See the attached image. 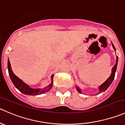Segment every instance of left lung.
Segmentation results:
<instances>
[{
	"mask_svg": "<svg viewBox=\"0 0 125 125\" xmlns=\"http://www.w3.org/2000/svg\"><path fill=\"white\" fill-rule=\"evenodd\" d=\"M112 47H113V48L114 49V50L115 51V48L114 45L112 43ZM117 63H118V56H117V57H116V63L115 64L114 66H113V68H112V73H111V76L108 77V79H107L106 80L104 83H103L102 84H101V85H100V87H98L99 93H98V94L101 93H102V92L106 91V90H107V88L109 87L110 85L112 83V81H113L115 77V74L116 70H117ZM76 90H77V92H79V93H82V92H81V89L79 88V87H77V86H76Z\"/></svg>",
	"mask_w": 125,
	"mask_h": 125,
	"instance_id": "8db88e82",
	"label": "left lung"
}]
</instances>
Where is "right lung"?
Masks as SVG:
<instances>
[{"label": "right lung", "mask_w": 125, "mask_h": 125, "mask_svg": "<svg viewBox=\"0 0 125 125\" xmlns=\"http://www.w3.org/2000/svg\"><path fill=\"white\" fill-rule=\"evenodd\" d=\"M8 73H9L10 77L11 80L12 82L15 86L17 89L19 90L21 93H22L24 95H38L43 94V93H46L50 90L52 87L53 85V77H54V74L51 76V83L48 85L47 87H44V88H32L29 87L27 84L24 83L22 80H21L19 77H17L11 70V67L10 62L9 59H8Z\"/></svg>", "instance_id": "add662e5"}]
</instances>
